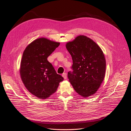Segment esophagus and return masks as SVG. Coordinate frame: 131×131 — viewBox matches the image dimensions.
I'll return each mask as SVG.
<instances>
[{
  "mask_svg": "<svg viewBox=\"0 0 131 131\" xmlns=\"http://www.w3.org/2000/svg\"><path fill=\"white\" fill-rule=\"evenodd\" d=\"M62 76L63 77V78H64L65 79H66L67 78V74H66V72L63 73L62 74Z\"/></svg>",
  "mask_w": 131,
  "mask_h": 131,
  "instance_id": "esophagus-1",
  "label": "esophagus"
}]
</instances>
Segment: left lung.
Wrapping results in <instances>:
<instances>
[{
    "instance_id": "left-lung-1",
    "label": "left lung",
    "mask_w": 131,
    "mask_h": 131,
    "mask_svg": "<svg viewBox=\"0 0 131 131\" xmlns=\"http://www.w3.org/2000/svg\"><path fill=\"white\" fill-rule=\"evenodd\" d=\"M66 47L72 60V71L67 74L69 81L83 97L94 94L105 77L106 60L102 50L92 39L81 35Z\"/></svg>"
}]
</instances>
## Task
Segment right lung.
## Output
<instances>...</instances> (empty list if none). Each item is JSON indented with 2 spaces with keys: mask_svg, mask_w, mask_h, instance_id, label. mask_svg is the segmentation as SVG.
<instances>
[{
  "mask_svg": "<svg viewBox=\"0 0 131 131\" xmlns=\"http://www.w3.org/2000/svg\"><path fill=\"white\" fill-rule=\"evenodd\" d=\"M59 45V42L41 38L32 42L23 52L20 68L22 80L31 94L39 99H46L53 94L64 80L47 60Z\"/></svg>",
  "mask_w": 131,
  "mask_h": 131,
  "instance_id": "right-lung-1",
  "label": "right lung"
}]
</instances>
